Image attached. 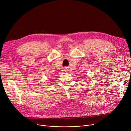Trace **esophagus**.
I'll return each instance as SVG.
<instances>
[{
    "label": "esophagus",
    "mask_w": 131,
    "mask_h": 131,
    "mask_svg": "<svg viewBox=\"0 0 131 131\" xmlns=\"http://www.w3.org/2000/svg\"><path fill=\"white\" fill-rule=\"evenodd\" d=\"M65 70L66 72V71H68V68H67L66 67H65V70Z\"/></svg>",
    "instance_id": "obj_1"
}]
</instances>
